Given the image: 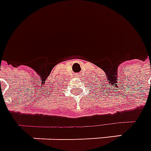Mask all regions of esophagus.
Returning <instances> with one entry per match:
<instances>
[{
  "label": "esophagus",
  "mask_w": 151,
  "mask_h": 151,
  "mask_svg": "<svg viewBox=\"0 0 151 151\" xmlns=\"http://www.w3.org/2000/svg\"><path fill=\"white\" fill-rule=\"evenodd\" d=\"M76 76H81V73H78V74H76Z\"/></svg>",
  "instance_id": "obj_1"
}]
</instances>
